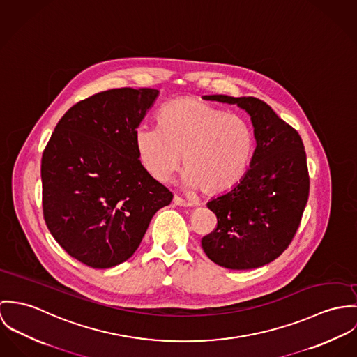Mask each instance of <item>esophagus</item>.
<instances>
[{"instance_id":"1","label":"esophagus","mask_w":357,"mask_h":357,"mask_svg":"<svg viewBox=\"0 0 357 357\" xmlns=\"http://www.w3.org/2000/svg\"><path fill=\"white\" fill-rule=\"evenodd\" d=\"M174 202L176 205H179V206H192L193 205V202L186 201V199H183L181 196H174Z\"/></svg>"}]
</instances>
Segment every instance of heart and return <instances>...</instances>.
Returning a JSON list of instances; mask_svg holds the SVG:
<instances>
[{
  "mask_svg": "<svg viewBox=\"0 0 357 357\" xmlns=\"http://www.w3.org/2000/svg\"><path fill=\"white\" fill-rule=\"evenodd\" d=\"M135 146L148 172L165 182L183 153L185 183L205 195L223 193L242 179L255 151L249 121L195 97L167 102L158 126H139Z\"/></svg>",
  "mask_w": 357,
  "mask_h": 357,
  "instance_id": "obj_1",
  "label": "heart"
}]
</instances>
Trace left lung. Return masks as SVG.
<instances>
[{"label":"left lung","mask_w":357,"mask_h":357,"mask_svg":"<svg viewBox=\"0 0 357 357\" xmlns=\"http://www.w3.org/2000/svg\"><path fill=\"white\" fill-rule=\"evenodd\" d=\"M204 98L245 109L257 146L239 183L206 204L218 223L202 237L201 246L225 268H257L287 249L301 223L310 196L304 144L296 128L256 97L216 94Z\"/></svg>","instance_id":"obj_1"}]
</instances>
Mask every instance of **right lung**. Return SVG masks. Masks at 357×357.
I'll list each match as a JSON object with an SVG mask.
<instances>
[{
  "mask_svg": "<svg viewBox=\"0 0 357 357\" xmlns=\"http://www.w3.org/2000/svg\"><path fill=\"white\" fill-rule=\"evenodd\" d=\"M156 89H111L59 120L42 153V209L53 238L74 259L109 268L138 249L172 193L144 168L135 130Z\"/></svg>",
  "mask_w": 357,
  "mask_h": 357,
  "instance_id": "add662e5",
  "label": "right lung"
}]
</instances>
